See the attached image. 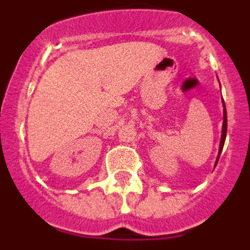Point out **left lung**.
Masks as SVG:
<instances>
[{
    "instance_id": "1",
    "label": "left lung",
    "mask_w": 250,
    "mask_h": 250,
    "mask_svg": "<svg viewBox=\"0 0 250 250\" xmlns=\"http://www.w3.org/2000/svg\"><path fill=\"white\" fill-rule=\"evenodd\" d=\"M223 103V126H222V138H220V143H219V151H218V156H216V161H215V167L218 164V160H219V156L222 154L223 146H224L225 143V138H227V126H228V123H227V110H225V104L224 100L222 99Z\"/></svg>"
}]
</instances>
